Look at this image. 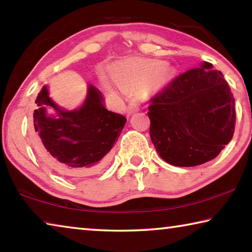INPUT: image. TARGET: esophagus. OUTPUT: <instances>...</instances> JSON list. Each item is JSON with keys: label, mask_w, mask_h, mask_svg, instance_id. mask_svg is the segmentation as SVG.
<instances>
[{"label": "esophagus", "mask_w": 252, "mask_h": 252, "mask_svg": "<svg viewBox=\"0 0 252 252\" xmlns=\"http://www.w3.org/2000/svg\"><path fill=\"white\" fill-rule=\"evenodd\" d=\"M139 110H140V105L136 103V102L132 101V102H130L129 106H127L126 113H127V116H131V114H133L134 112H138Z\"/></svg>", "instance_id": "34e87169"}]
</instances>
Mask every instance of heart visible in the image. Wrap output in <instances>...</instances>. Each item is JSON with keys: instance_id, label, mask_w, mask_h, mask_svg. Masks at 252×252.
<instances>
[{"instance_id": "1", "label": "heart", "mask_w": 252, "mask_h": 252, "mask_svg": "<svg viewBox=\"0 0 252 252\" xmlns=\"http://www.w3.org/2000/svg\"><path fill=\"white\" fill-rule=\"evenodd\" d=\"M163 67V63L161 62H143L138 64L130 65L122 70V75L135 82L140 81H149L155 78L156 74Z\"/></svg>"}]
</instances>
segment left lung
Returning <instances> with one entry per match:
<instances>
[{
	"label": "left lung",
	"instance_id": "obj_1",
	"mask_svg": "<svg viewBox=\"0 0 252 252\" xmlns=\"http://www.w3.org/2000/svg\"><path fill=\"white\" fill-rule=\"evenodd\" d=\"M150 136L162 159L194 167L219 155L231 141L236 110L223 74L211 63L187 71L153 97Z\"/></svg>",
	"mask_w": 252,
	"mask_h": 252
}]
</instances>
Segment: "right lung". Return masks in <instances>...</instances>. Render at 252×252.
Wrapping results in <instances>:
<instances>
[{
  "instance_id": "right-lung-1",
  "label": "right lung",
  "mask_w": 252,
  "mask_h": 252,
  "mask_svg": "<svg viewBox=\"0 0 252 252\" xmlns=\"http://www.w3.org/2000/svg\"><path fill=\"white\" fill-rule=\"evenodd\" d=\"M34 110V148L50 168L66 177L94 174L109 163V152L118 141L126 119L105 108L94 85L79 108L66 110L50 96L43 85Z\"/></svg>"
}]
</instances>
